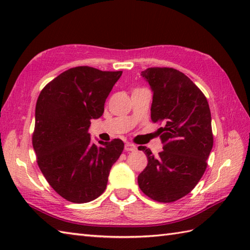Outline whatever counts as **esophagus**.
<instances>
[{
  "instance_id": "1",
  "label": "esophagus",
  "mask_w": 250,
  "mask_h": 250,
  "mask_svg": "<svg viewBox=\"0 0 250 250\" xmlns=\"http://www.w3.org/2000/svg\"><path fill=\"white\" fill-rule=\"evenodd\" d=\"M125 151H135L136 150V146L131 144V143H126L125 146Z\"/></svg>"
}]
</instances>
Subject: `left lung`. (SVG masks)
I'll return each instance as SVG.
<instances>
[{
	"mask_svg": "<svg viewBox=\"0 0 250 250\" xmlns=\"http://www.w3.org/2000/svg\"><path fill=\"white\" fill-rule=\"evenodd\" d=\"M141 75L153 92L151 120L163 150L155 157L140 146L148 163L137 183L150 199L162 203L182 199L191 192L207 167L214 144L211 116L203 92L184 73L172 67H149Z\"/></svg>",
	"mask_w": 250,
	"mask_h": 250,
	"instance_id": "left-lung-1",
	"label": "left lung"
}]
</instances>
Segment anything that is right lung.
Returning <instances> with one entry per match:
<instances>
[{
	"label": "right lung",
	"mask_w": 250,
	"mask_h": 250,
	"mask_svg": "<svg viewBox=\"0 0 250 250\" xmlns=\"http://www.w3.org/2000/svg\"><path fill=\"white\" fill-rule=\"evenodd\" d=\"M121 74L72 67L47 83L37 99L32 135L37 164L51 188L73 203H87L104 192L124 150L119 139L98 146L88 133Z\"/></svg>",
	"instance_id": "1"
}]
</instances>
